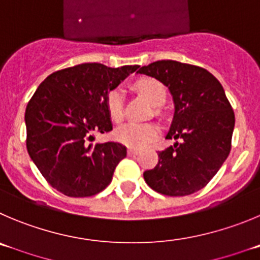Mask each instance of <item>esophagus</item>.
Listing matches in <instances>:
<instances>
[{
	"label": "esophagus",
	"instance_id": "obj_1",
	"mask_svg": "<svg viewBox=\"0 0 260 260\" xmlns=\"http://www.w3.org/2000/svg\"><path fill=\"white\" fill-rule=\"evenodd\" d=\"M128 155L129 156H132V155H137L138 154V150L137 149H128Z\"/></svg>",
	"mask_w": 260,
	"mask_h": 260
}]
</instances>
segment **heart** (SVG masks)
<instances>
[{
    "instance_id": "obj_1",
    "label": "heart",
    "mask_w": 260,
    "mask_h": 260,
    "mask_svg": "<svg viewBox=\"0 0 260 260\" xmlns=\"http://www.w3.org/2000/svg\"><path fill=\"white\" fill-rule=\"evenodd\" d=\"M136 88L151 105L159 106L166 100V88L154 78H141L136 82ZM106 108L114 122H120L124 116L122 88H114L106 96ZM159 135V128L152 123H127L115 131V138L120 144L132 149H141L151 144Z\"/></svg>"
}]
</instances>
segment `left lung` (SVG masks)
<instances>
[{"label":"left lung","mask_w":260,"mask_h":260,"mask_svg":"<svg viewBox=\"0 0 260 260\" xmlns=\"http://www.w3.org/2000/svg\"><path fill=\"white\" fill-rule=\"evenodd\" d=\"M137 73L169 88L174 115L166 138L179 140L159 151V161L145 172V181L163 195H191L209 183L231 151L235 128L231 104L219 81L204 68L160 60Z\"/></svg>","instance_id":"1"}]
</instances>
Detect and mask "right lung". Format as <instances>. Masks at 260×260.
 <instances>
[{
    "label": "right lung",
    "mask_w": 260,
    "mask_h": 260,
    "mask_svg": "<svg viewBox=\"0 0 260 260\" xmlns=\"http://www.w3.org/2000/svg\"><path fill=\"white\" fill-rule=\"evenodd\" d=\"M138 68L86 62L52 73L36 89L25 109L26 149L53 188L87 198L108 187L127 149L88 141L113 129L106 96Z\"/></svg>",
    "instance_id": "right-lung-1"
}]
</instances>
